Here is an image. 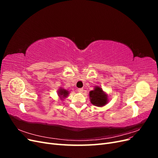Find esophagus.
I'll return each mask as SVG.
<instances>
[{
	"label": "esophagus",
	"instance_id": "1",
	"mask_svg": "<svg viewBox=\"0 0 158 158\" xmlns=\"http://www.w3.org/2000/svg\"><path fill=\"white\" fill-rule=\"evenodd\" d=\"M78 92L80 93H82L83 92V88H78Z\"/></svg>",
	"mask_w": 158,
	"mask_h": 158
}]
</instances>
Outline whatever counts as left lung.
Wrapping results in <instances>:
<instances>
[{
    "label": "left lung",
    "mask_w": 158,
    "mask_h": 158,
    "mask_svg": "<svg viewBox=\"0 0 158 158\" xmlns=\"http://www.w3.org/2000/svg\"><path fill=\"white\" fill-rule=\"evenodd\" d=\"M91 103L95 106L102 107L105 106L107 102V97L101 88L95 87L94 90L89 92Z\"/></svg>",
    "instance_id": "left-lung-1"
}]
</instances>
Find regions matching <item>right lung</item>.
Returning <instances> with one entry per match:
<instances>
[{
    "label": "right lung",
    "instance_id": "obj_1",
    "mask_svg": "<svg viewBox=\"0 0 158 158\" xmlns=\"http://www.w3.org/2000/svg\"><path fill=\"white\" fill-rule=\"evenodd\" d=\"M59 94L60 95H63V98H64L69 94V92H68V91H66L65 89H60Z\"/></svg>",
    "mask_w": 158,
    "mask_h": 158
}]
</instances>
